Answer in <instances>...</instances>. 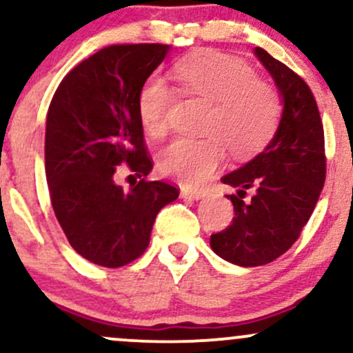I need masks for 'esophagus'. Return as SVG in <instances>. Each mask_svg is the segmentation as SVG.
<instances>
[{
    "label": "esophagus",
    "instance_id": "obj_1",
    "mask_svg": "<svg viewBox=\"0 0 353 353\" xmlns=\"http://www.w3.org/2000/svg\"><path fill=\"white\" fill-rule=\"evenodd\" d=\"M205 196L204 190H192V189H182L181 190V197L182 199H192V201H199Z\"/></svg>",
    "mask_w": 353,
    "mask_h": 353
}]
</instances>
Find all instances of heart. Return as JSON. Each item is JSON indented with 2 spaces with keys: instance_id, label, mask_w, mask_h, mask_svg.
Listing matches in <instances>:
<instances>
[{
  "instance_id": "obj_1",
  "label": "heart",
  "mask_w": 353,
  "mask_h": 353,
  "mask_svg": "<svg viewBox=\"0 0 353 353\" xmlns=\"http://www.w3.org/2000/svg\"><path fill=\"white\" fill-rule=\"evenodd\" d=\"M181 92L210 104L205 119L209 136L176 139L164 148L157 168L185 188H197L224 163L225 144L236 156H247L272 137L281 117V101L269 84L257 81L249 64L221 52H201L174 68ZM174 89L152 74L137 94V114L144 131L161 137L168 131Z\"/></svg>"
}]
</instances>
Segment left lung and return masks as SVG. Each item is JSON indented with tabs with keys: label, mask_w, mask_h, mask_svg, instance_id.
Wrapping results in <instances>:
<instances>
[{
	"label": "left lung",
	"mask_w": 353,
	"mask_h": 353,
	"mask_svg": "<svg viewBox=\"0 0 353 353\" xmlns=\"http://www.w3.org/2000/svg\"><path fill=\"white\" fill-rule=\"evenodd\" d=\"M254 54L272 76L282 116L269 144L221 179L237 189L228 196L236 217L210 236L214 252L241 267L265 265L287 252L309 222L325 182L323 128L310 88L262 48ZM249 188L254 196L244 200Z\"/></svg>",
	"instance_id": "1"
}]
</instances>
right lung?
<instances>
[{"mask_svg":"<svg viewBox=\"0 0 353 353\" xmlns=\"http://www.w3.org/2000/svg\"><path fill=\"white\" fill-rule=\"evenodd\" d=\"M169 44H114L66 74L48 109L44 161L51 204L72 249L92 264L123 267L148 249L157 212L179 190L141 179L116 184L117 165L152 171L137 94Z\"/></svg>","mask_w":353,"mask_h":353,"instance_id":"right-lung-1","label":"right lung"}]
</instances>
